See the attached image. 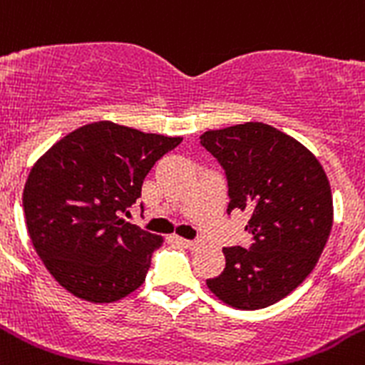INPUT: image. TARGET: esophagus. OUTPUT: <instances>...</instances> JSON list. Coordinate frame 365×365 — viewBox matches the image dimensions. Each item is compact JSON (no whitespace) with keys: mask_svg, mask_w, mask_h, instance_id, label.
Instances as JSON below:
<instances>
[{"mask_svg":"<svg viewBox=\"0 0 365 365\" xmlns=\"http://www.w3.org/2000/svg\"><path fill=\"white\" fill-rule=\"evenodd\" d=\"M180 243L183 245L185 248H190V250H196V248L203 247V241L202 240H183V237H180Z\"/></svg>","mask_w":365,"mask_h":365,"instance_id":"esophagus-1","label":"esophagus"}]
</instances>
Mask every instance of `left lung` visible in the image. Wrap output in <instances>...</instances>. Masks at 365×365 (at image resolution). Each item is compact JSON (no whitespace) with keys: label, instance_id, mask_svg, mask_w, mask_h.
Returning <instances> with one entry per match:
<instances>
[{"label":"left lung","instance_id":"obj_1","mask_svg":"<svg viewBox=\"0 0 365 365\" xmlns=\"http://www.w3.org/2000/svg\"><path fill=\"white\" fill-rule=\"evenodd\" d=\"M202 145L229 182L227 212H250V250L223 248L225 270L207 286L225 304L261 309L312 274L333 227V198L321 162L294 136L263 122L203 133Z\"/></svg>","mask_w":365,"mask_h":365}]
</instances>
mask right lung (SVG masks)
<instances>
[{
  "label": "right lung",
  "instance_id": "1",
  "mask_svg": "<svg viewBox=\"0 0 365 365\" xmlns=\"http://www.w3.org/2000/svg\"><path fill=\"white\" fill-rule=\"evenodd\" d=\"M180 142L101 120L68 133L34 163L23 190L26 230L64 290L106 304L144 284L163 237L118 214L140 198L151 167Z\"/></svg>",
  "mask_w": 365,
  "mask_h": 365
}]
</instances>
